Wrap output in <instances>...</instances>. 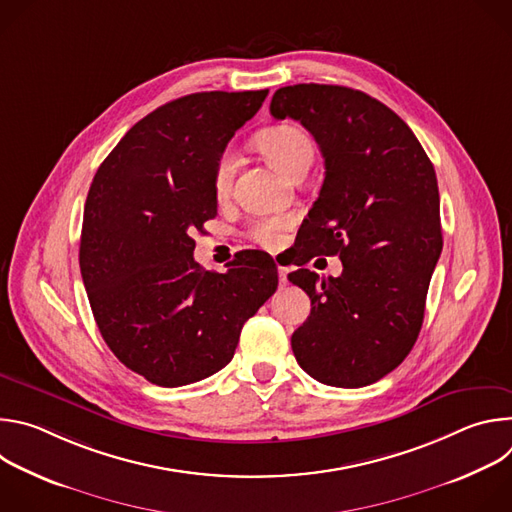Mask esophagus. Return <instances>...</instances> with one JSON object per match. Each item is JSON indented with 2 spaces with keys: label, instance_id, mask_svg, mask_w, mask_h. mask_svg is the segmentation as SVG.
<instances>
[{
  "label": "esophagus",
  "instance_id": "obj_1",
  "mask_svg": "<svg viewBox=\"0 0 512 512\" xmlns=\"http://www.w3.org/2000/svg\"><path fill=\"white\" fill-rule=\"evenodd\" d=\"M277 273H279V281H281V283H287V269L281 267V265H277Z\"/></svg>",
  "mask_w": 512,
  "mask_h": 512
}]
</instances>
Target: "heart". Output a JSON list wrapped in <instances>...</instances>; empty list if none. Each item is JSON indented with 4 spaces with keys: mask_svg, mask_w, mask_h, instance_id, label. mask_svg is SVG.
<instances>
[{
    "mask_svg": "<svg viewBox=\"0 0 512 512\" xmlns=\"http://www.w3.org/2000/svg\"><path fill=\"white\" fill-rule=\"evenodd\" d=\"M259 150L263 156L285 176L310 168L314 162V143L306 131L296 125H275L257 137ZM237 160L231 150H225L214 168V190L218 196H225L231 188L235 176ZM291 227L285 216L261 218L249 227V237L267 249H275L283 243V233Z\"/></svg>",
    "mask_w": 512,
    "mask_h": 512,
    "instance_id": "heart-1",
    "label": "heart"
}]
</instances>
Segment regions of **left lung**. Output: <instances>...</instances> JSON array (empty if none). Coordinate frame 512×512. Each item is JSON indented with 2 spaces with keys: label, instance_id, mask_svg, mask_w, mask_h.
<instances>
[{
  "label": "left lung",
  "instance_id": "left-lung-1",
  "mask_svg": "<svg viewBox=\"0 0 512 512\" xmlns=\"http://www.w3.org/2000/svg\"><path fill=\"white\" fill-rule=\"evenodd\" d=\"M275 119L300 121L324 156V182L298 239L306 265L338 255L342 275L287 279L312 300L291 336L300 367L330 387H367L413 348L431 273L442 253L440 192L433 164L409 125L387 105L338 85L275 91Z\"/></svg>",
  "mask_w": 512,
  "mask_h": 512
}]
</instances>
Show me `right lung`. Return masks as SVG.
Listing matches in <instances>:
<instances>
[{
  "label": "right lung",
  "instance_id": "add662e5",
  "mask_svg": "<svg viewBox=\"0 0 512 512\" xmlns=\"http://www.w3.org/2000/svg\"><path fill=\"white\" fill-rule=\"evenodd\" d=\"M267 93L170 101L137 121L93 178L83 283L111 352L154 385L182 387L227 367L243 324L277 289L263 251H241L227 273L204 271L192 257V235L216 216V162Z\"/></svg>",
  "mask_w": 512,
  "mask_h": 512
}]
</instances>
